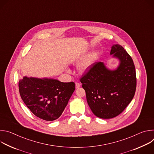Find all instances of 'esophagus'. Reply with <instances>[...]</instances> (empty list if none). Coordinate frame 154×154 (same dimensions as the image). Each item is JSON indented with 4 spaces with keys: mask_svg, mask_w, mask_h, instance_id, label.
Masks as SVG:
<instances>
[{
    "mask_svg": "<svg viewBox=\"0 0 154 154\" xmlns=\"http://www.w3.org/2000/svg\"><path fill=\"white\" fill-rule=\"evenodd\" d=\"M81 86V84L80 83H79V82H75V88L77 89L79 88H80Z\"/></svg>",
    "mask_w": 154,
    "mask_h": 154,
    "instance_id": "1",
    "label": "esophagus"
}]
</instances>
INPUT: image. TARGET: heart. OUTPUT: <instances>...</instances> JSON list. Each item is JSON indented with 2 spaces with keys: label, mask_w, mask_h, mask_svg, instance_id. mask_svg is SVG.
<instances>
[{
  "label": "heart",
  "mask_w": 154,
  "mask_h": 154,
  "mask_svg": "<svg viewBox=\"0 0 154 154\" xmlns=\"http://www.w3.org/2000/svg\"><path fill=\"white\" fill-rule=\"evenodd\" d=\"M96 54L93 53L85 58L79 64V69L82 72H86L92 66L96 58Z\"/></svg>",
  "instance_id": "obj_1"
}]
</instances>
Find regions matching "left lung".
Segmentation results:
<instances>
[{"instance_id": "obj_1", "label": "left lung", "mask_w": 154, "mask_h": 154, "mask_svg": "<svg viewBox=\"0 0 154 154\" xmlns=\"http://www.w3.org/2000/svg\"><path fill=\"white\" fill-rule=\"evenodd\" d=\"M120 60L117 69H106L102 62L93 63L80 78L86 100L98 118L111 119L121 114L133 99L137 87L132 58L120 45H113L110 54Z\"/></svg>"}]
</instances>
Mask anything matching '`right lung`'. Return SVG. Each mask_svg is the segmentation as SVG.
Segmentation results:
<instances>
[{
	"instance_id": "1",
	"label": "right lung",
	"mask_w": 154,
	"mask_h": 154,
	"mask_svg": "<svg viewBox=\"0 0 154 154\" xmlns=\"http://www.w3.org/2000/svg\"><path fill=\"white\" fill-rule=\"evenodd\" d=\"M75 83L57 80L25 77L19 82L20 96L38 118L52 121L63 112L75 90Z\"/></svg>"
}]
</instances>
